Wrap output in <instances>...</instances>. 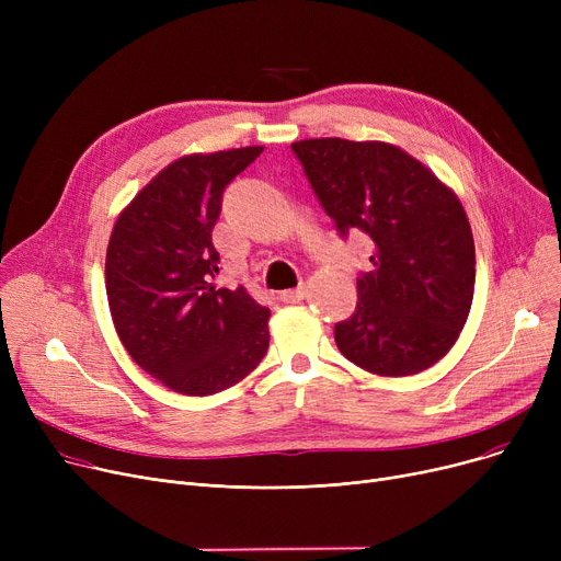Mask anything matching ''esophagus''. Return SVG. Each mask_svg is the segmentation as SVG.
<instances>
[{
  "instance_id": "34e87169",
  "label": "esophagus",
  "mask_w": 561,
  "mask_h": 561,
  "mask_svg": "<svg viewBox=\"0 0 561 561\" xmlns=\"http://www.w3.org/2000/svg\"><path fill=\"white\" fill-rule=\"evenodd\" d=\"M279 298H282V302H286V305H296V302H300V300L307 298V290H305V286L288 288V290H282V293H279Z\"/></svg>"
}]
</instances>
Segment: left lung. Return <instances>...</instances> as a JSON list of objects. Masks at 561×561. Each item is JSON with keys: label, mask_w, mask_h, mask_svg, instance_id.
I'll list each match as a JSON object with an SVG mask.
<instances>
[{"label": "left lung", "mask_w": 561, "mask_h": 561, "mask_svg": "<svg viewBox=\"0 0 561 561\" xmlns=\"http://www.w3.org/2000/svg\"><path fill=\"white\" fill-rule=\"evenodd\" d=\"M290 147L341 236L359 229L373 241L357 309L334 328L341 355L381 377L427 370L448 355L473 305L476 243L457 193L391 142Z\"/></svg>", "instance_id": "8db88e82"}]
</instances>
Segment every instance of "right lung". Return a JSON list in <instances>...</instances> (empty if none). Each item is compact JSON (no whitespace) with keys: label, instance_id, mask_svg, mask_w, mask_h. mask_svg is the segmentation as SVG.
<instances>
[{"label":"right lung","instance_id":"1","mask_svg":"<svg viewBox=\"0 0 561 561\" xmlns=\"http://www.w3.org/2000/svg\"><path fill=\"white\" fill-rule=\"evenodd\" d=\"M261 145L188 154L165 165L117 216L106 248V298L131 359L182 396L239 385L268 350L271 309L216 288L211 231L222 191Z\"/></svg>","mask_w":561,"mask_h":561}]
</instances>
